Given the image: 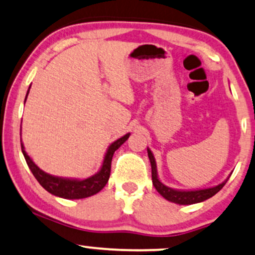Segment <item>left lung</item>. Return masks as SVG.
<instances>
[{
	"label": "left lung",
	"mask_w": 255,
	"mask_h": 255,
	"mask_svg": "<svg viewBox=\"0 0 255 255\" xmlns=\"http://www.w3.org/2000/svg\"><path fill=\"white\" fill-rule=\"evenodd\" d=\"M147 152H148V158L149 161H151V167H152V182L154 188L157 189V191L160 194L162 197L167 201L173 202V203L177 204H194V203H199V202H203L205 199L213 197L214 195H216L217 192L220 191L221 189L225 186L227 183L223 182L222 184H219L217 186H214V188L210 189H204V190H195V191H179V190H173L171 188H167L162 184L160 180L158 179L157 176V165H155L154 157H153L152 152L147 148Z\"/></svg>",
	"instance_id": "1"
}]
</instances>
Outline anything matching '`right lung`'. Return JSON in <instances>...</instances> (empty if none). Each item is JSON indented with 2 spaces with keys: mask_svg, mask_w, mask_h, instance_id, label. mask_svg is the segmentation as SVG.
Returning a JSON list of instances; mask_svg holds the SVG:
<instances>
[{
  "mask_svg": "<svg viewBox=\"0 0 255 255\" xmlns=\"http://www.w3.org/2000/svg\"><path fill=\"white\" fill-rule=\"evenodd\" d=\"M27 95H28V93H27ZM128 137H129V134H126L125 136L120 137L119 140L113 142L108 148V151H107L102 168L100 170V172L84 180L64 179V178L54 177L51 176V174L45 173L44 171L40 170L34 162L32 161V159L27 155L22 143H21V149H22L23 157L26 159V162L27 165H28L29 170L32 171L33 176L35 177V179L38 180L42 188L47 190L50 194L58 196V197H63L67 199H79L97 194V192H100L101 190L106 186L110 176L113 155H114L116 149H118Z\"/></svg>",
  "mask_w": 255,
  "mask_h": 255,
  "instance_id": "obj_1",
  "label": "right lung"
}]
</instances>
